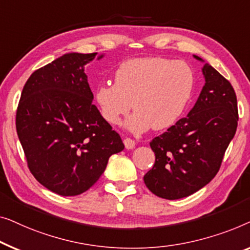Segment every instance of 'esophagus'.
<instances>
[{
  "label": "esophagus",
  "mask_w": 250,
  "mask_h": 250,
  "mask_svg": "<svg viewBox=\"0 0 250 250\" xmlns=\"http://www.w3.org/2000/svg\"><path fill=\"white\" fill-rule=\"evenodd\" d=\"M124 144H125V147L126 149H133V148H135V146H136L135 140H132L130 138H125L124 140Z\"/></svg>",
  "instance_id": "obj_1"
}]
</instances>
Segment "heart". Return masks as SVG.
Masks as SVG:
<instances>
[{"label":"heart","mask_w":250,"mask_h":250,"mask_svg":"<svg viewBox=\"0 0 250 250\" xmlns=\"http://www.w3.org/2000/svg\"><path fill=\"white\" fill-rule=\"evenodd\" d=\"M195 86L191 66L164 58H136L121 63L114 72V85L95 89L94 101L101 117L110 125L135 110L125 128L142 133L153 128L174 125L187 110Z\"/></svg>","instance_id":"1"}]
</instances>
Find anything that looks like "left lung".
Segmentation results:
<instances>
[{
  "mask_svg": "<svg viewBox=\"0 0 250 250\" xmlns=\"http://www.w3.org/2000/svg\"><path fill=\"white\" fill-rule=\"evenodd\" d=\"M194 58L204 62L205 85L187 117L150 142L155 164L144 175L154 195L170 200L192 195L215 177L238 125L233 87L202 58Z\"/></svg>",
  "mask_w": 250,
  "mask_h": 250,
  "instance_id": "1",
  "label": "left lung"
}]
</instances>
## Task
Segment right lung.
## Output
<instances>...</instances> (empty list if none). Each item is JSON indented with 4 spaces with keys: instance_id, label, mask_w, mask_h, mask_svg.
Masks as SVG:
<instances>
[{
    "instance_id": "right-lung-1",
    "label": "right lung",
    "mask_w": 250,
    "mask_h": 250,
    "mask_svg": "<svg viewBox=\"0 0 250 250\" xmlns=\"http://www.w3.org/2000/svg\"><path fill=\"white\" fill-rule=\"evenodd\" d=\"M96 55L72 52L36 70L17 110V133L28 167L41 185L61 196L88 190L110 156L125 148L93 104L85 65Z\"/></svg>"
}]
</instances>
